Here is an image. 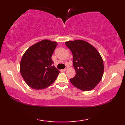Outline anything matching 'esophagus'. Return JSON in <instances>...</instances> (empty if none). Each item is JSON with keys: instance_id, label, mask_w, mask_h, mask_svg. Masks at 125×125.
I'll use <instances>...</instances> for the list:
<instances>
[{"instance_id": "1", "label": "esophagus", "mask_w": 125, "mask_h": 125, "mask_svg": "<svg viewBox=\"0 0 125 125\" xmlns=\"http://www.w3.org/2000/svg\"><path fill=\"white\" fill-rule=\"evenodd\" d=\"M67 68H64V69H62V71H63V72H65L67 70Z\"/></svg>"}]
</instances>
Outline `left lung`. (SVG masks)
I'll list each match as a JSON object with an SVG mask.
<instances>
[{
	"label": "left lung",
	"mask_w": 125,
	"mask_h": 125,
	"mask_svg": "<svg viewBox=\"0 0 125 125\" xmlns=\"http://www.w3.org/2000/svg\"><path fill=\"white\" fill-rule=\"evenodd\" d=\"M65 45L73 54L75 77L71 83L83 91L94 89L102 79L104 63L102 57L95 48L83 40L65 42Z\"/></svg>",
	"instance_id": "1"
}]
</instances>
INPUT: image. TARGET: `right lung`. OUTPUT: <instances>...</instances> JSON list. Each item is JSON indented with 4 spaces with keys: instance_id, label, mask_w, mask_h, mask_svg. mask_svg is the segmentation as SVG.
Here are the masks:
<instances>
[{
    "instance_id": "add662e5",
    "label": "right lung",
    "mask_w": 125,
    "mask_h": 125,
    "mask_svg": "<svg viewBox=\"0 0 125 125\" xmlns=\"http://www.w3.org/2000/svg\"><path fill=\"white\" fill-rule=\"evenodd\" d=\"M57 43L43 40L30 47L22 56L20 71L30 87L43 89L55 81L60 71L53 65L51 57Z\"/></svg>"
}]
</instances>
